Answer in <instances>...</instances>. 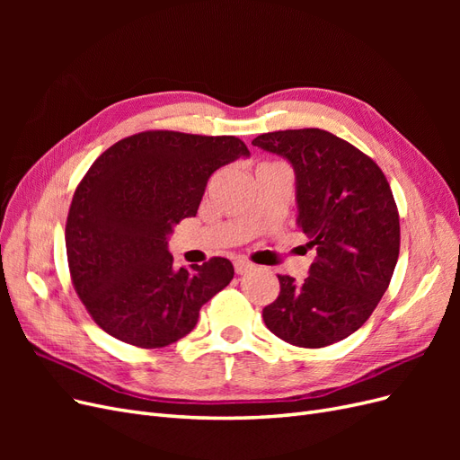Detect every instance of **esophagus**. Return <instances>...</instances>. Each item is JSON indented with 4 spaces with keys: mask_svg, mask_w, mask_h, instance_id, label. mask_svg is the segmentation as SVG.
I'll list each match as a JSON object with an SVG mask.
<instances>
[{
    "mask_svg": "<svg viewBox=\"0 0 460 460\" xmlns=\"http://www.w3.org/2000/svg\"><path fill=\"white\" fill-rule=\"evenodd\" d=\"M255 267L252 262H247V261H235L234 262V270H235V274H245V272H252Z\"/></svg>",
    "mask_w": 460,
    "mask_h": 460,
    "instance_id": "obj_1",
    "label": "esophagus"
}]
</instances>
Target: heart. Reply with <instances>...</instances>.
Here are the masks:
<instances>
[{
  "instance_id": "heart-1",
  "label": "heart",
  "mask_w": 460,
  "mask_h": 460,
  "mask_svg": "<svg viewBox=\"0 0 460 460\" xmlns=\"http://www.w3.org/2000/svg\"><path fill=\"white\" fill-rule=\"evenodd\" d=\"M261 164H276V163H261Z\"/></svg>"
}]
</instances>
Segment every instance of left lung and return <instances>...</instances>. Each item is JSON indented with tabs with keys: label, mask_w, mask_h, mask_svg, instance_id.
I'll list each match as a JSON object with an SVG mask.
<instances>
[{
	"label": "left lung",
	"mask_w": 460,
	"mask_h": 460,
	"mask_svg": "<svg viewBox=\"0 0 460 460\" xmlns=\"http://www.w3.org/2000/svg\"><path fill=\"white\" fill-rule=\"evenodd\" d=\"M252 144L294 166L297 226L316 247L303 284L278 274L280 294L262 309L264 324L307 349L341 341L392 282L401 242L392 188L368 155L326 130H278Z\"/></svg>",
	"instance_id": "left-lung-1"
}]
</instances>
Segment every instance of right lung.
I'll return each mask as SVG.
<instances>
[{
	"instance_id": "obj_1",
	"label": "right lung",
	"mask_w": 460,
	"mask_h": 460,
	"mask_svg": "<svg viewBox=\"0 0 460 460\" xmlns=\"http://www.w3.org/2000/svg\"><path fill=\"white\" fill-rule=\"evenodd\" d=\"M247 155L235 136L147 130L93 161L68 208L65 243L76 294L109 336L142 349L171 345L230 284L225 257L174 270L166 238L196 217L208 176Z\"/></svg>"
}]
</instances>
